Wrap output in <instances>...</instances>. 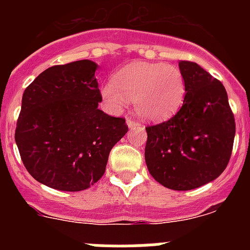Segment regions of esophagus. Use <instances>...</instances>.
Listing matches in <instances>:
<instances>
[{
    "instance_id": "obj_1",
    "label": "esophagus",
    "mask_w": 250,
    "mask_h": 250,
    "mask_svg": "<svg viewBox=\"0 0 250 250\" xmlns=\"http://www.w3.org/2000/svg\"><path fill=\"white\" fill-rule=\"evenodd\" d=\"M126 124H127V126L130 127V129H134V127L139 126V123L136 120H134L132 118H127L126 119Z\"/></svg>"
}]
</instances>
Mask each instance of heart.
<instances>
[{"mask_svg": "<svg viewBox=\"0 0 250 250\" xmlns=\"http://www.w3.org/2000/svg\"><path fill=\"white\" fill-rule=\"evenodd\" d=\"M185 79L180 68L163 62L136 61L124 66L112 83L101 87L104 100L120 111L134 100L136 114L149 121H163L178 112L185 98Z\"/></svg>", "mask_w": 250, "mask_h": 250, "instance_id": "heart-1", "label": "heart"}]
</instances>
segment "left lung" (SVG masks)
<instances>
[{"label":"left lung","instance_id":"8db88e82","mask_svg":"<svg viewBox=\"0 0 250 250\" xmlns=\"http://www.w3.org/2000/svg\"><path fill=\"white\" fill-rule=\"evenodd\" d=\"M184 103L167 121L146 127L145 161L156 182L191 190L223 173L233 150L235 121L220 81L198 63L180 61Z\"/></svg>","mask_w":250,"mask_h":250}]
</instances>
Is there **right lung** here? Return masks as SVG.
Masks as SVG:
<instances>
[{"instance_id": "1", "label": "right lung", "mask_w": 250, "mask_h": 250, "mask_svg": "<svg viewBox=\"0 0 250 250\" xmlns=\"http://www.w3.org/2000/svg\"><path fill=\"white\" fill-rule=\"evenodd\" d=\"M98 65L80 60L48 67L26 87L15 140L28 173L62 191L85 190L104 175L125 119L99 109Z\"/></svg>"}]
</instances>
